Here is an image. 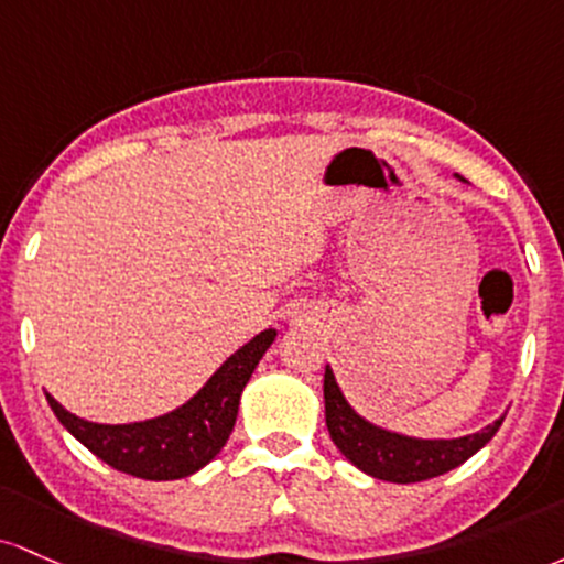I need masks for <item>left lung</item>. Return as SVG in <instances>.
<instances>
[{
  "mask_svg": "<svg viewBox=\"0 0 564 564\" xmlns=\"http://www.w3.org/2000/svg\"><path fill=\"white\" fill-rule=\"evenodd\" d=\"M325 421L335 447L357 469L397 485L423 482V479L455 469L469 460L479 447H485L503 423L501 419L482 432L460 436V440H413V436L391 434L354 413L340 394L330 367H325Z\"/></svg>",
  "mask_w": 564,
  "mask_h": 564,
  "instance_id": "obj_1",
  "label": "left lung"
}]
</instances>
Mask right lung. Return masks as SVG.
<instances>
[{
	"label": "right lung",
	"instance_id": "right-lung-1",
	"mask_svg": "<svg viewBox=\"0 0 564 564\" xmlns=\"http://www.w3.org/2000/svg\"><path fill=\"white\" fill-rule=\"evenodd\" d=\"M274 335L276 330L256 335L250 344H245L220 365V370L194 400L162 419L106 426V423L77 419L50 394L47 402L63 426L111 469L130 474V477L154 479V482L188 477L210 464L226 445L237 421L245 383L250 381L265 349L274 344Z\"/></svg>",
	"mask_w": 564,
	"mask_h": 564
}]
</instances>
